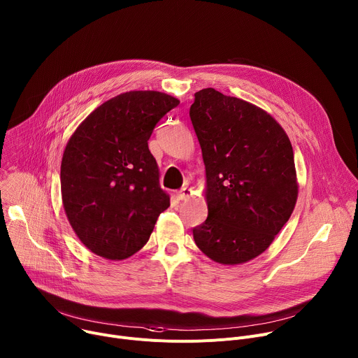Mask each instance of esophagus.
I'll list each match as a JSON object with an SVG mask.
<instances>
[{
    "label": "esophagus",
    "mask_w": 358,
    "mask_h": 358,
    "mask_svg": "<svg viewBox=\"0 0 358 358\" xmlns=\"http://www.w3.org/2000/svg\"><path fill=\"white\" fill-rule=\"evenodd\" d=\"M190 194H192V190H190L189 187H182V189L178 192L179 201H187L189 197H190Z\"/></svg>",
    "instance_id": "obj_1"
}]
</instances>
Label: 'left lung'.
I'll return each instance as SVG.
<instances>
[{"label": "left lung", "mask_w": 358, "mask_h": 358, "mask_svg": "<svg viewBox=\"0 0 358 358\" xmlns=\"http://www.w3.org/2000/svg\"><path fill=\"white\" fill-rule=\"evenodd\" d=\"M189 116L206 168L208 219L193 227L194 243L220 264L246 263L296 206L290 139L262 108L213 88L194 94Z\"/></svg>", "instance_id": "8db88e82"}]
</instances>
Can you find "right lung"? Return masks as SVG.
I'll return each instance as SVG.
<instances>
[{
	"label": "right lung",
	"mask_w": 358,
	"mask_h": 358,
	"mask_svg": "<svg viewBox=\"0 0 358 358\" xmlns=\"http://www.w3.org/2000/svg\"><path fill=\"white\" fill-rule=\"evenodd\" d=\"M178 105L157 91L125 92L98 106L69 138L61 164L62 203L92 253L109 260L135 255L169 208L148 141Z\"/></svg>",
	"instance_id": "right-lung-1"
}]
</instances>
